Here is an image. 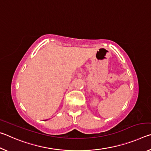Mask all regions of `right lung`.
<instances>
[{
	"label": "right lung",
	"mask_w": 151,
	"mask_h": 151,
	"mask_svg": "<svg viewBox=\"0 0 151 151\" xmlns=\"http://www.w3.org/2000/svg\"><path fill=\"white\" fill-rule=\"evenodd\" d=\"M46 121H47V120H46Z\"/></svg>",
	"instance_id": "obj_1"
}]
</instances>
